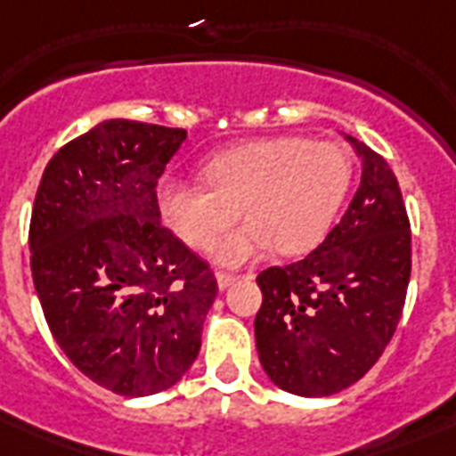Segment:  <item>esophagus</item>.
Returning a JSON list of instances; mask_svg holds the SVG:
<instances>
[{
	"label": "esophagus",
	"instance_id": "esophagus-1",
	"mask_svg": "<svg viewBox=\"0 0 456 456\" xmlns=\"http://www.w3.org/2000/svg\"><path fill=\"white\" fill-rule=\"evenodd\" d=\"M215 279H217V289L220 291H227L229 286L236 281L234 274H227V272H215Z\"/></svg>",
	"mask_w": 456,
	"mask_h": 456
}]
</instances>
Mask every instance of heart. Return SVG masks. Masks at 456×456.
<instances>
[{"instance_id":"1","label":"heart","mask_w":456,"mask_h":456,"mask_svg":"<svg viewBox=\"0 0 456 456\" xmlns=\"http://www.w3.org/2000/svg\"><path fill=\"white\" fill-rule=\"evenodd\" d=\"M203 177L208 186L160 179L158 213L193 248H210L241 213L246 224L213 250L224 267H241L272 246L281 256L314 248L346 199L353 160L333 142L277 137L217 153Z\"/></svg>"}]
</instances>
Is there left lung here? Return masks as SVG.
Returning a JSON list of instances; mask_svg holds the SVG:
<instances>
[{"label": "left lung", "mask_w": 456, "mask_h": 456, "mask_svg": "<svg viewBox=\"0 0 456 456\" xmlns=\"http://www.w3.org/2000/svg\"><path fill=\"white\" fill-rule=\"evenodd\" d=\"M362 182L346 215L300 263L257 274L256 346L286 393L326 397L360 381L393 338L411 272V234L397 177L346 134Z\"/></svg>", "instance_id": "8db88e82"}]
</instances>
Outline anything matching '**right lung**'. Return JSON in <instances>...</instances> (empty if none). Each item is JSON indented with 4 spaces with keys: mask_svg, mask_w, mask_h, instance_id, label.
Masks as SVG:
<instances>
[{
    "mask_svg": "<svg viewBox=\"0 0 456 456\" xmlns=\"http://www.w3.org/2000/svg\"><path fill=\"white\" fill-rule=\"evenodd\" d=\"M186 132L103 120L49 160L30 220V270L66 357L125 397L191 369L217 296L213 272L160 224L158 177Z\"/></svg>",
    "mask_w": 456,
    "mask_h": 456,
    "instance_id": "right-lung-1",
    "label": "right lung"
}]
</instances>
